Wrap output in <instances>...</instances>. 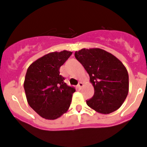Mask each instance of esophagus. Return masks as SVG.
<instances>
[{"instance_id": "1", "label": "esophagus", "mask_w": 147, "mask_h": 147, "mask_svg": "<svg viewBox=\"0 0 147 147\" xmlns=\"http://www.w3.org/2000/svg\"><path fill=\"white\" fill-rule=\"evenodd\" d=\"M82 86H83V83L82 82H79V84H78V87L81 89V88L82 87Z\"/></svg>"}]
</instances>
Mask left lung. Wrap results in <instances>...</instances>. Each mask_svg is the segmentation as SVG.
Wrapping results in <instances>:
<instances>
[{
    "label": "left lung",
    "mask_w": 147,
    "mask_h": 147,
    "mask_svg": "<svg viewBox=\"0 0 147 147\" xmlns=\"http://www.w3.org/2000/svg\"><path fill=\"white\" fill-rule=\"evenodd\" d=\"M89 74L94 88L86 104L96 112L109 114L118 110L129 91V76L124 65L113 54L101 49H82L75 53Z\"/></svg>",
    "instance_id": "8db88e82"
}]
</instances>
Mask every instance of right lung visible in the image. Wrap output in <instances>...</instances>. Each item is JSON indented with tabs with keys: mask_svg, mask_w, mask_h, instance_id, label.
I'll return each instance as SVG.
<instances>
[{
	"mask_svg": "<svg viewBox=\"0 0 147 147\" xmlns=\"http://www.w3.org/2000/svg\"><path fill=\"white\" fill-rule=\"evenodd\" d=\"M72 52H52L29 65L24 89L30 107L42 118L55 120L68 110L74 87L67 85L60 75V67Z\"/></svg>",
	"mask_w": 147,
	"mask_h": 147,
	"instance_id": "obj_1",
	"label": "right lung"
}]
</instances>
